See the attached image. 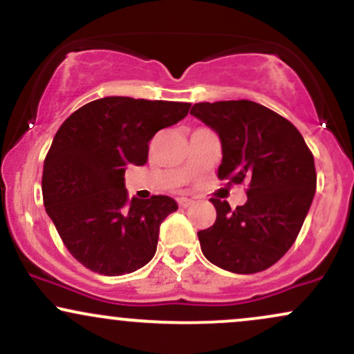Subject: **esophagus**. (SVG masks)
<instances>
[{
	"label": "esophagus",
	"instance_id": "obj_1",
	"mask_svg": "<svg viewBox=\"0 0 354 354\" xmlns=\"http://www.w3.org/2000/svg\"><path fill=\"white\" fill-rule=\"evenodd\" d=\"M193 203H194V201L191 200V198H185V196L178 198V205H180L181 208H188V206L193 205Z\"/></svg>",
	"mask_w": 354,
	"mask_h": 354
}]
</instances>
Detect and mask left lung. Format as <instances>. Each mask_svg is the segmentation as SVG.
I'll return each instance as SVG.
<instances>
[{"label":"left lung","instance_id":"1","mask_svg":"<svg viewBox=\"0 0 354 354\" xmlns=\"http://www.w3.org/2000/svg\"><path fill=\"white\" fill-rule=\"evenodd\" d=\"M191 115L219 135V180L248 183V201L236 209L211 198L216 221L198 231L203 254L231 273L268 270L293 246L311 206V149L291 121L254 101L196 103Z\"/></svg>","mask_w":354,"mask_h":354}]
</instances>
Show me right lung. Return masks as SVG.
Returning a JSON list of instances; mask_svg holds the SVG:
<instances>
[{"label": "right lung", "instance_id": "obj_1", "mask_svg": "<svg viewBox=\"0 0 354 354\" xmlns=\"http://www.w3.org/2000/svg\"><path fill=\"white\" fill-rule=\"evenodd\" d=\"M189 106L108 96L76 109L56 131L44 158V208L73 258L88 270L133 273L156 253L161 223L178 205L165 194L129 200L124 171L146 165L151 138L183 120Z\"/></svg>", "mask_w": 354, "mask_h": 354}]
</instances>
